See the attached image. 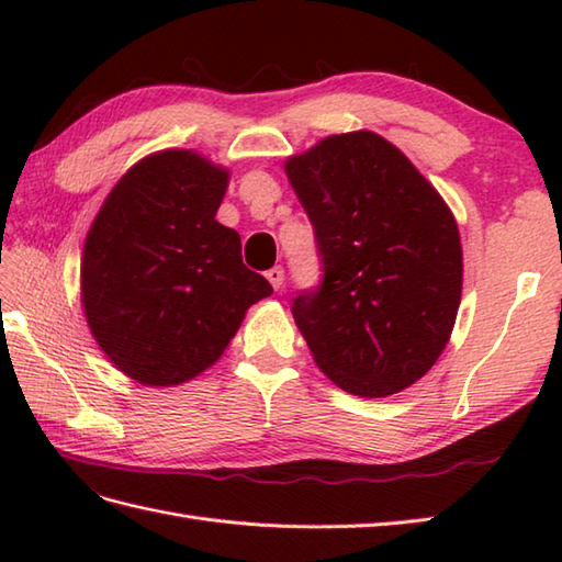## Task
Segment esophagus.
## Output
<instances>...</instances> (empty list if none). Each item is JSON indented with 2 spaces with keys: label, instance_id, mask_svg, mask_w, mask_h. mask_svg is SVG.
<instances>
[{
  "label": "esophagus",
  "instance_id": "esophagus-1",
  "mask_svg": "<svg viewBox=\"0 0 562 562\" xmlns=\"http://www.w3.org/2000/svg\"><path fill=\"white\" fill-rule=\"evenodd\" d=\"M266 278H268V282L272 284L274 290H280L282 282H284V270H282L280 266H274V268H270V270L266 272Z\"/></svg>",
  "mask_w": 562,
  "mask_h": 562
}]
</instances>
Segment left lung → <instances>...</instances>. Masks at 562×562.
Returning a JSON list of instances; mask_svg holds the SVG:
<instances>
[{"mask_svg": "<svg viewBox=\"0 0 562 562\" xmlns=\"http://www.w3.org/2000/svg\"><path fill=\"white\" fill-rule=\"evenodd\" d=\"M314 226L324 278L292 316L333 384L384 398L429 372L461 304V241L447 202L369 130L284 164Z\"/></svg>", "mask_w": 562, "mask_h": 562, "instance_id": "8db88e82", "label": "left lung"}]
</instances>
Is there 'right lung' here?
Returning <instances> with one entry per match:
<instances>
[{"instance_id":"1","label":"right lung","mask_w":562,"mask_h":562,"mask_svg":"<svg viewBox=\"0 0 562 562\" xmlns=\"http://www.w3.org/2000/svg\"><path fill=\"white\" fill-rule=\"evenodd\" d=\"M229 171L188 149L142 159L105 198L81 258V304L109 360L147 386H176L226 350L270 296L217 214Z\"/></svg>"}]
</instances>
